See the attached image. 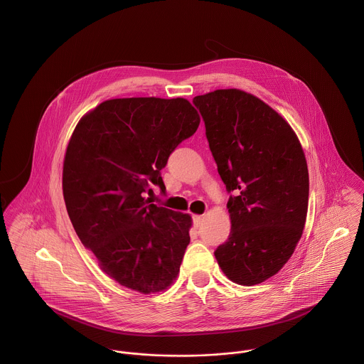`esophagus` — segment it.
Masks as SVG:
<instances>
[{
    "mask_svg": "<svg viewBox=\"0 0 364 364\" xmlns=\"http://www.w3.org/2000/svg\"><path fill=\"white\" fill-rule=\"evenodd\" d=\"M202 220H203V216H202V215H196V216L193 218V222H194V226H196V228H200V226H201Z\"/></svg>",
    "mask_w": 364,
    "mask_h": 364,
    "instance_id": "esophagus-1",
    "label": "esophagus"
}]
</instances>
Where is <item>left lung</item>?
Returning <instances> with one entry per match:
<instances>
[{
	"label": "left lung",
	"instance_id": "obj_1",
	"mask_svg": "<svg viewBox=\"0 0 364 364\" xmlns=\"http://www.w3.org/2000/svg\"><path fill=\"white\" fill-rule=\"evenodd\" d=\"M218 171L236 197L232 230L215 251L223 274L242 286L262 283L289 261L303 235L309 168L301 144L282 116L240 89L194 97Z\"/></svg>",
	"mask_w": 364,
	"mask_h": 364
}]
</instances>
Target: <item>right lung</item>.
<instances>
[{"instance_id":"1","label":"right lung","mask_w":364,"mask_h":364,"mask_svg":"<svg viewBox=\"0 0 364 364\" xmlns=\"http://www.w3.org/2000/svg\"><path fill=\"white\" fill-rule=\"evenodd\" d=\"M200 114L183 97L110 99L77 124L63 166V194L82 244L112 279L144 294L176 281L193 219L145 200Z\"/></svg>"}]
</instances>
